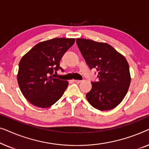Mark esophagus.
I'll return each instance as SVG.
<instances>
[{
  "mask_svg": "<svg viewBox=\"0 0 149 149\" xmlns=\"http://www.w3.org/2000/svg\"><path fill=\"white\" fill-rule=\"evenodd\" d=\"M73 81H74V82H75V83H80L82 82V81H81V80H73Z\"/></svg>",
  "mask_w": 149,
  "mask_h": 149,
  "instance_id": "34e87169",
  "label": "esophagus"
}]
</instances>
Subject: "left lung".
<instances>
[{"label":"left lung","instance_id":"1","mask_svg":"<svg viewBox=\"0 0 149 149\" xmlns=\"http://www.w3.org/2000/svg\"><path fill=\"white\" fill-rule=\"evenodd\" d=\"M77 46L90 69L96 68L97 81L86 94L89 103L100 111L113 109L123 100L129 89V64L121 54L107 43L77 38Z\"/></svg>","mask_w":149,"mask_h":149}]
</instances>
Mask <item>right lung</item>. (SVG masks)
<instances>
[{"instance_id": "add662e5", "label": "right lung", "mask_w": 149, "mask_h": 149, "mask_svg": "<svg viewBox=\"0 0 149 149\" xmlns=\"http://www.w3.org/2000/svg\"><path fill=\"white\" fill-rule=\"evenodd\" d=\"M74 40L56 38L39 42L22 57L17 82L22 94L32 104L48 108L64 94L68 81L54 78L53 74L58 70L64 72L60 62Z\"/></svg>"}]
</instances>
